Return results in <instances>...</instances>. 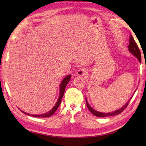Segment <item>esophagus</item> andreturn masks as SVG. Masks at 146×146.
I'll use <instances>...</instances> for the list:
<instances>
[{
	"label": "esophagus",
	"instance_id": "esophagus-1",
	"mask_svg": "<svg viewBox=\"0 0 146 146\" xmlns=\"http://www.w3.org/2000/svg\"><path fill=\"white\" fill-rule=\"evenodd\" d=\"M87 73V70L85 68H80V70L76 71V75L78 76H85Z\"/></svg>",
	"mask_w": 146,
	"mask_h": 146
}]
</instances>
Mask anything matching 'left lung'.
Segmentation results:
<instances>
[{"mask_svg": "<svg viewBox=\"0 0 146 146\" xmlns=\"http://www.w3.org/2000/svg\"><path fill=\"white\" fill-rule=\"evenodd\" d=\"M128 48H129V52L132 53L133 55L135 57L137 58L138 59V60L139 61V62H141V52L139 49L138 48V46L137 44V43L135 42V40L133 38V37L132 35L130 36V38H129V45L128 46ZM137 89V88H136V90ZM136 90L134 91V94H135V92H136ZM133 97V95L132 96V97L130 98L129 100L127 102V103L121 107L119 109H118L115 111H111V112H109V113H103V112H100V111H98L95 110V109H94L90 105L88 104V102L86 100V106H87L88 110L91 111V112L94 115L98 117H109V116H112V115H118L120 114L121 112H122L123 110L125 109V108L127 107V105H129L130 101L132 99Z\"/></svg>", "mask_w": 146, "mask_h": 146, "instance_id": "8db88e82", "label": "left lung"}]
</instances>
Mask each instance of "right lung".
I'll return each mask as SVG.
<instances>
[{
	"label": "right lung",
	"mask_w": 146,
	"mask_h": 146,
	"mask_svg": "<svg viewBox=\"0 0 146 146\" xmlns=\"http://www.w3.org/2000/svg\"><path fill=\"white\" fill-rule=\"evenodd\" d=\"M71 77V75H68L66 77H65V78H64L63 80H62V82H61L60 86V95H59V98H58L55 105L53 107V108H52V109L51 110L48 111V112H46L45 113L39 114V115H32L30 113H27L23 110H21V111L23 113H24V114L27 115H29V116H31V117H51V115H53L54 113L56 111V110H57V108L59 107V106H60L61 102V99H62V98H63V96L64 95L65 88H66L68 83L69 82V81L70 80Z\"/></svg>",
	"instance_id": "1"
}]
</instances>
